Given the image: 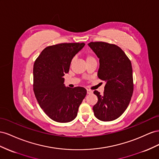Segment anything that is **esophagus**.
<instances>
[{
	"label": "esophagus",
	"mask_w": 159,
	"mask_h": 159,
	"mask_svg": "<svg viewBox=\"0 0 159 159\" xmlns=\"http://www.w3.org/2000/svg\"><path fill=\"white\" fill-rule=\"evenodd\" d=\"M87 94H91V93H93L92 90H89V89H87Z\"/></svg>",
	"instance_id": "1"
}]
</instances>
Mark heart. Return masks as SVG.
Listing matches in <instances>:
<instances>
[{
    "label": "heart",
    "instance_id": "b5f03b06",
    "mask_svg": "<svg viewBox=\"0 0 159 159\" xmlns=\"http://www.w3.org/2000/svg\"><path fill=\"white\" fill-rule=\"evenodd\" d=\"M93 60H95V58H94V57L92 55V54H87V55H86V61H87V62L90 61H93ZM73 61H74V58L72 60L71 64H72V62H73Z\"/></svg>",
    "mask_w": 159,
    "mask_h": 159
}]
</instances>
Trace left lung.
Masks as SVG:
<instances>
[{
    "label": "left lung",
    "mask_w": 159,
    "mask_h": 159,
    "mask_svg": "<svg viewBox=\"0 0 159 159\" xmlns=\"http://www.w3.org/2000/svg\"><path fill=\"white\" fill-rule=\"evenodd\" d=\"M88 45L99 58L98 77L106 82L102 94L94 91L98 97L93 107L94 115L100 120H114L125 111L133 93L131 62L115 44L90 42Z\"/></svg>",
    "instance_id": "obj_1"
}]
</instances>
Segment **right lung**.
<instances>
[{
  "label": "right lung",
  "mask_w": 159,
  "mask_h": 159,
  "mask_svg": "<svg viewBox=\"0 0 159 159\" xmlns=\"http://www.w3.org/2000/svg\"><path fill=\"white\" fill-rule=\"evenodd\" d=\"M85 44L61 43L45 48L36 59L33 67V90L46 115L58 122L74 120L87 90L66 87L65 74L69 71L75 54Z\"/></svg>",
  "instance_id": "right-lung-1"
}]
</instances>
